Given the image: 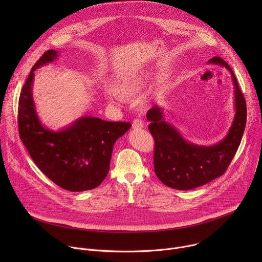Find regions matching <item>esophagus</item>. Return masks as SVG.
I'll list each match as a JSON object with an SVG mask.
<instances>
[{
	"instance_id": "obj_1",
	"label": "esophagus",
	"mask_w": 262,
	"mask_h": 262,
	"mask_svg": "<svg viewBox=\"0 0 262 262\" xmlns=\"http://www.w3.org/2000/svg\"><path fill=\"white\" fill-rule=\"evenodd\" d=\"M144 127V122L141 119H135L133 122V128L134 129H141Z\"/></svg>"
}]
</instances>
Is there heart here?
<instances>
[{
  "label": "heart",
  "mask_w": 262,
  "mask_h": 262,
  "mask_svg": "<svg viewBox=\"0 0 262 262\" xmlns=\"http://www.w3.org/2000/svg\"><path fill=\"white\" fill-rule=\"evenodd\" d=\"M146 85V76L141 73H130L118 77L111 85V91L121 99H134L144 89Z\"/></svg>",
  "instance_id": "b5f03b06"
}]
</instances>
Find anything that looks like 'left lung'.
<instances>
[{
	"label": "left lung",
	"instance_id": "8db88e82",
	"mask_svg": "<svg viewBox=\"0 0 262 262\" xmlns=\"http://www.w3.org/2000/svg\"><path fill=\"white\" fill-rule=\"evenodd\" d=\"M207 63L225 67L234 86L235 115L227 136L211 146L197 145L186 141L178 129L166 121L164 110L155 105L147 112L155 147V172L169 188L188 191L204 185L225 173L241 144L247 121L245 97L230 66L220 57Z\"/></svg>",
	"mask_w": 262,
	"mask_h": 262
}]
</instances>
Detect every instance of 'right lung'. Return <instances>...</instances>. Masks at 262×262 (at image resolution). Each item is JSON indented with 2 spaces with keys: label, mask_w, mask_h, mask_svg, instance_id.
I'll list each match as a JSON object with an SVG mask.
<instances>
[{
  "label": "right lung",
  "mask_w": 262,
  "mask_h": 262,
  "mask_svg": "<svg viewBox=\"0 0 262 262\" xmlns=\"http://www.w3.org/2000/svg\"><path fill=\"white\" fill-rule=\"evenodd\" d=\"M58 56L55 50L47 51L33 66L21 89L19 137L36 166L53 182L70 192L88 191L106 177L114 144L132 124L85 116L57 132L42 125L33 100L34 71Z\"/></svg>",
  "instance_id": "right-lung-1"
}]
</instances>
